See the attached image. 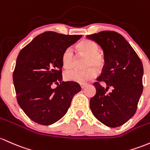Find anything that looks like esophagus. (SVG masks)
Instances as JSON below:
<instances>
[{
	"mask_svg": "<svg viewBox=\"0 0 150 150\" xmlns=\"http://www.w3.org/2000/svg\"><path fill=\"white\" fill-rule=\"evenodd\" d=\"M86 86H87V84H85V83H82V84H80V87H81L82 89H84Z\"/></svg>",
	"mask_w": 150,
	"mask_h": 150,
	"instance_id": "1",
	"label": "esophagus"
}]
</instances>
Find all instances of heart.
Instances as JSON below:
<instances>
[{
	"label": "heart",
	"mask_w": 150,
	"mask_h": 150,
	"mask_svg": "<svg viewBox=\"0 0 150 150\" xmlns=\"http://www.w3.org/2000/svg\"><path fill=\"white\" fill-rule=\"evenodd\" d=\"M78 49L82 55L88 57L86 67H90L85 70H78L76 69H70L64 73L66 80L78 83H85L92 80L96 76L97 70L103 69L105 64L103 57L99 53V47L95 42L88 40H83L78 45ZM74 50L72 47H69L64 51L62 56V62L63 67L69 68L73 65Z\"/></svg>",
	"instance_id": "heart-1"
}]
</instances>
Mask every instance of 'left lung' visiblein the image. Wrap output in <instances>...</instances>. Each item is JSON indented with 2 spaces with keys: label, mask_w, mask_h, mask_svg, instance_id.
I'll return each mask as SVG.
<instances>
[{
  "label": "left lung",
  "mask_w": 150,
  "mask_h": 150,
  "mask_svg": "<svg viewBox=\"0 0 150 150\" xmlns=\"http://www.w3.org/2000/svg\"><path fill=\"white\" fill-rule=\"evenodd\" d=\"M104 52L105 65L98 82L96 94L90 99L94 116L105 125L117 127L127 122L136 112L142 93V63L125 38L115 31L105 30L88 35ZM106 83V88L99 81ZM110 88V93L106 92Z\"/></svg>",
  "instance_id": "obj_1"
}]
</instances>
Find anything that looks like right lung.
I'll return each instance as SVG.
<instances>
[{
  "label": "right lung",
  "instance_id": "right-lung-1",
  "mask_svg": "<svg viewBox=\"0 0 150 150\" xmlns=\"http://www.w3.org/2000/svg\"><path fill=\"white\" fill-rule=\"evenodd\" d=\"M81 37L47 31L19 52L13 79L18 103L31 120L42 125L56 122L81 90L78 83L61 82L62 54ZM53 83L58 84L54 89Z\"/></svg>",
  "mask_w": 150,
  "mask_h": 150
}]
</instances>
